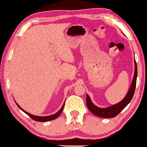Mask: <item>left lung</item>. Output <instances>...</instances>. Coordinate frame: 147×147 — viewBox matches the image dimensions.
I'll use <instances>...</instances> for the list:
<instances>
[{"label":"left lung","mask_w":147,"mask_h":147,"mask_svg":"<svg viewBox=\"0 0 147 147\" xmlns=\"http://www.w3.org/2000/svg\"><path fill=\"white\" fill-rule=\"evenodd\" d=\"M138 76V68L137 63H136V60H135V72L134 77H133L132 84H131V87H130L127 94L124 99L121 101L120 102L117 104H114V105L109 106L107 108H99L94 105L93 103L92 102L91 99L88 95H86V105L88 109L92 114L96 116H98L99 117L103 118H112L117 116L119 113L122 111L124 108L126 107L129 102L132 99L133 95L135 92V89L136 86V80H137Z\"/></svg>","instance_id":"obj_1"}]
</instances>
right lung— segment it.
<instances>
[{"label": "right lung", "mask_w": 147, "mask_h": 147, "mask_svg": "<svg viewBox=\"0 0 147 147\" xmlns=\"http://www.w3.org/2000/svg\"><path fill=\"white\" fill-rule=\"evenodd\" d=\"M16 105L18 106V107L19 108V109H21V111H23V112L25 113H26L28 116H29V117H31L32 119H34V120L36 121V122H48V121L53 120V119H56V118L58 117L59 116L61 115V113L62 111H63V106H64V104H63V105L62 106L60 110L57 113H56L52 115H49V116H36V115H33L30 114V113H29L25 111L23 109H21V108L18 105L17 103L16 102Z\"/></svg>", "instance_id": "1"}]
</instances>
